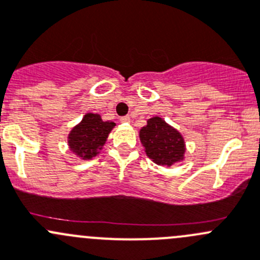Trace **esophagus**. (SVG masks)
Returning a JSON list of instances; mask_svg holds the SVG:
<instances>
[{"label":"esophagus","mask_w":260,"mask_h":260,"mask_svg":"<svg viewBox=\"0 0 260 260\" xmlns=\"http://www.w3.org/2000/svg\"><path fill=\"white\" fill-rule=\"evenodd\" d=\"M120 122H122V123H129L131 122V118L128 117V115H125V117L120 118Z\"/></svg>","instance_id":"1"}]
</instances>
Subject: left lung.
Instances as JSON below:
<instances>
[{"mask_svg": "<svg viewBox=\"0 0 260 260\" xmlns=\"http://www.w3.org/2000/svg\"><path fill=\"white\" fill-rule=\"evenodd\" d=\"M141 143L148 157L161 166H171L181 161L185 152L184 138L162 118L153 117L140 131Z\"/></svg>", "mask_w": 260, "mask_h": 260, "instance_id": "1", "label": "left lung"}]
</instances>
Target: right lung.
I'll return each mask as SVG.
<instances>
[{
	"label": "right lung",
	"mask_w": 260,
	"mask_h": 260,
	"mask_svg": "<svg viewBox=\"0 0 260 260\" xmlns=\"http://www.w3.org/2000/svg\"><path fill=\"white\" fill-rule=\"evenodd\" d=\"M114 125V122H104L99 114L87 113L69 135L70 148L79 157L90 160L102 150Z\"/></svg>",
	"instance_id": "add662e5"
}]
</instances>
